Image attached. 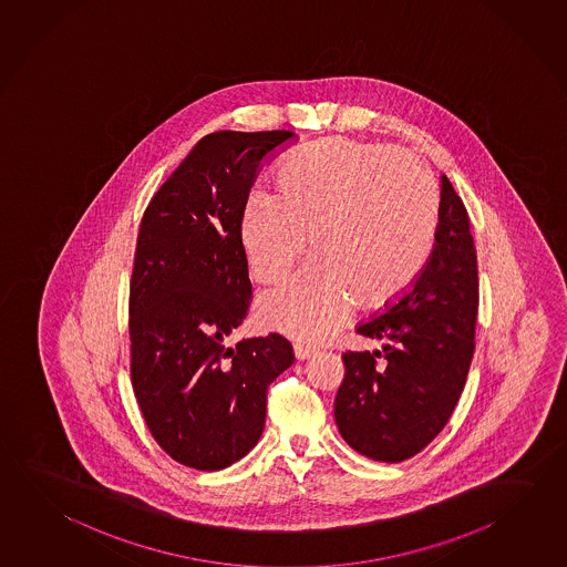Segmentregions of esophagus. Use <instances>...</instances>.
Instances as JSON below:
<instances>
[{
  "label": "esophagus",
  "instance_id": "1",
  "mask_svg": "<svg viewBox=\"0 0 567 567\" xmlns=\"http://www.w3.org/2000/svg\"><path fill=\"white\" fill-rule=\"evenodd\" d=\"M317 350L308 344H295V357L297 360H308L310 357H315Z\"/></svg>",
  "mask_w": 567,
  "mask_h": 567
}]
</instances>
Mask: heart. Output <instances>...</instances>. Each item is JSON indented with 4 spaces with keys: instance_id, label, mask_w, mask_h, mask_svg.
Here are the masks:
<instances>
[{
    "instance_id": "b5f03b06",
    "label": "heart",
    "mask_w": 567,
    "mask_h": 567,
    "mask_svg": "<svg viewBox=\"0 0 567 567\" xmlns=\"http://www.w3.org/2000/svg\"><path fill=\"white\" fill-rule=\"evenodd\" d=\"M436 181L412 151L330 140L282 163L275 197L252 195L240 219L250 272L262 285L260 317L290 337L322 342L344 327L358 300L382 307L424 269L437 227Z\"/></svg>"
}]
</instances>
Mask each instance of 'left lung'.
<instances>
[{
  "mask_svg": "<svg viewBox=\"0 0 567 567\" xmlns=\"http://www.w3.org/2000/svg\"><path fill=\"white\" fill-rule=\"evenodd\" d=\"M436 243L386 312L357 328L382 350L344 352L334 417L348 446L378 462L416 456L446 426L474 357L477 259L470 219L442 175Z\"/></svg>",
  "mask_w": 567,
  "mask_h": 567,
  "instance_id": "8db88e82",
  "label": "left lung"
}]
</instances>
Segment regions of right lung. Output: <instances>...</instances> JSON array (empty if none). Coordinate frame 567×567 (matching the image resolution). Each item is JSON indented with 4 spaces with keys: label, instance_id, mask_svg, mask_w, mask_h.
<instances>
[{
    "label": "right lung",
    "instance_id": "1",
    "mask_svg": "<svg viewBox=\"0 0 567 567\" xmlns=\"http://www.w3.org/2000/svg\"><path fill=\"white\" fill-rule=\"evenodd\" d=\"M292 131H217L193 147L141 219L130 282L131 384L155 442L215 472L257 446L270 382L292 362L277 332L227 338L252 287L243 209L262 163Z\"/></svg>",
    "mask_w": 567,
    "mask_h": 567
}]
</instances>
